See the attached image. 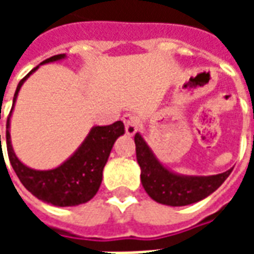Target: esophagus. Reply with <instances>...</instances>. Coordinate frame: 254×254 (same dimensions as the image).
<instances>
[{
	"mask_svg": "<svg viewBox=\"0 0 254 254\" xmlns=\"http://www.w3.org/2000/svg\"><path fill=\"white\" fill-rule=\"evenodd\" d=\"M122 121L125 124V132L127 136H133L137 132L138 127H140V120L137 116L134 114H124L122 116Z\"/></svg>",
	"mask_w": 254,
	"mask_h": 254,
	"instance_id": "esophagus-1",
	"label": "esophagus"
}]
</instances>
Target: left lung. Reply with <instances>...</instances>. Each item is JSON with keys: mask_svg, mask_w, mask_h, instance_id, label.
I'll return each instance as SVG.
<instances>
[{"mask_svg": "<svg viewBox=\"0 0 254 254\" xmlns=\"http://www.w3.org/2000/svg\"><path fill=\"white\" fill-rule=\"evenodd\" d=\"M136 158L141 169V184L148 196L160 204L182 207L197 202L216 190L230 176L233 169L222 174L208 177L180 176L156 159L148 144L138 133L134 136Z\"/></svg>", "mask_w": 254, "mask_h": 254, "instance_id": "left-lung-1", "label": "left lung"}]
</instances>
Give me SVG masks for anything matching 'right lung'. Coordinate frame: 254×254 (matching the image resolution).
Instances as JSON below:
<instances>
[{
    "label": "right lung",
    "instance_id": "obj_1",
    "mask_svg": "<svg viewBox=\"0 0 254 254\" xmlns=\"http://www.w3.org/2000/svg\"><path fill=\"white\" fill-rule=\"evenodd\" d=\"M63 58H65V54L53 56L45 60L42 65L54 63ZM38 67L39 66L34 67L19 83L13 96V106L23 83ZM12 110L6 120V149L9 162L25 189L42 201L57 207H73L89 201L96 194V191L99 190L103 167L109 159L113 145L117 138L125 133L124 124L121 121H117L107 127H94L77 151L66 162H64L63 165L53 170H34L23 165L17 159L12 148L9 133Z\"/></svg>",
    "mask_w": 254,
    "mask_h": 254
}]
</instances>
